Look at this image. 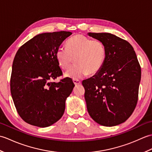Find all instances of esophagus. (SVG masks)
<instances>
[{"mask_svg": "<svg viewBox=\"0 0 152 152\" xmlns=\"http://www.w3.org/2000/svg\"><path fill=\"white\" fill-rule=\"evenodd\" d=\"M73 82L74 83V85H78L81 83V81H80L78 80H73Z\"/></svg>", "mask_w": 152, "mask_h": 152, "instance_id": "1", "label": "esophagus"}]
</instances>
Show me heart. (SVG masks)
<instances>
[{
    "mask_svg": "<svg viewBox=\"0 0 152 152\" xmlns=\"http://www.w3.org/2000/svg\"><path fill=\"white\" fill-rule=\"evenodd\" d=\"M66 48L60 47L56 51V59L59 66L68 70L73 63L76 64L65 73V76L74 80L99 72L104 63L106 56L105 45L101 40L82 34H76L66 42Z\"/></svg>",
    "mask_w": 152,
    "mask_h": 152,
    "instance_id": "heart-1",
    "label": "heart"
}]
</instances>
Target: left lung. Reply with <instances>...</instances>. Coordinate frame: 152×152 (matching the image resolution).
Returning <instances> with one entry per match:
<instances>
[{
    "instance_id": "left-lung-1",
    "label": "left lung",
    "mask_w": 152,
    "mask_h": 152,
    "mask_svg": "<svg viewBox=\"0 0 152 152\" xmlns=\"http://www.w3.org/2000/svg\"><path fill=\"white\" fill-rule=\"evenodd\" d=\"M105 45L106 56L99 72L83 80L89 115L97 124L112 127L125 122L136 107L141 68L133 46L108 33H89Z\"/></svg>"
}]
</instances>
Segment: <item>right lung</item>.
I'll list each match as a JSON object with an SVG mask.
<instances>
[{"instance_id":"add662e5","label":"right lung","mask_w":152,"mask_h":152,"mask_svg":"<svg viewBox=\"0 0 152 152\" xmlns=\"http://www.w3.org/2000/svg\"><path fill=\"white\" fill-rule=\"evenodd\" d=\"M71 32L38 34L19 48L12 64L10 91L19 116L27 124L46 127L62 117L65 101L72 93V80L63 74L56 51Z\"/></svg>"}]
</instances>
